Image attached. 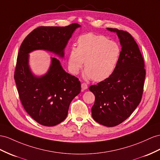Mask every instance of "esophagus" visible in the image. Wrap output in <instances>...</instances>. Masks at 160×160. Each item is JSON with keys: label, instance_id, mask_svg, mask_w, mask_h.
I'll list each match as a JSON object with an SVG mask.
<instances>
[{"label": "esophagus", "instance_id": "obj_1", "mask_svg": "<svg viewBox=\"0 0 160 160\" xmlns=\"http://www.w3.org/2000/svg\"><path fill=\"white\" fill-rule=\"evenodd\" d=\"M81 88H82V89L83 90V91H84V90H87V89L88 88V86H87V84L82 83V84H81Z\"/></svg>", "mask_w": 160, "mask_h": 160}]
</instances>
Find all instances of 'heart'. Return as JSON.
Returning <instances> with one entry per match:
<instances>
[{
  "mask_svg": "<svg viewBox=\"0 0 160 160\" xmlns=\"http://www.w3.org/2000/svg\"><path fill=\"white\" fill-rule=\"evenodd\" d=\"M120 56L121 48L117 42L104 36L88 33L80 36L77 47H72L69 50L68 68L76 75L84 63V78L101 82L113 74Z\"/></svg>",
  "mask_w": 160,
  "mask_h": 160,
  "instance_id": "heart-1",
  "label": "heart"
}]
</instances>
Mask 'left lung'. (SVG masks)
I'll return each mask as SVG.
<instances>
[{
  "label": "left lung",
  "mask_w": 160,
  "mask_h": 160,
  "mask_svg": "<svg viewBox=\"0 0 160 160\" xmlns=\"http://www.w3.org/2000/svg\"><path fill=\"white\" fill-rule=\"evenodd\" d=\"M115 32L122 47L120 61L113 74L89 87L95 96L91 109L94 120L108 127L126 120L142 98L145 78L144 60L134 39L128 32L107 28Z\"/></svg>",
  "instance_id": "obj_1"
}]
</instances>
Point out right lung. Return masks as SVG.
Listing matches in <instances>:
<instances>
[{
    "label": "right lung",
    "instance_id": "obj_1",
    "mask_svg": "<svg viewBox=\"0 0 160 160\" xmlns=\"http://www.w3.org/2000/svg\"><path fill=\"white\" fill-rule=\"evenodd\" d=\"M80 27L78 23L65 27H39L26 36L20 47L15 81L24 109L41 125L53 126L63 122L72 101L80 92L81 85L55 57H51L50 67L45 74L36 76L30 67L29 54L43 50L63 58L69 40Z\"/></svg>",
    "mask_w": 160,
    "mask_h": 160
}]
</instances>
